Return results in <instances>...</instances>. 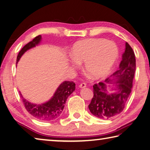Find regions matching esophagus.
I'll return each instance as SVG.
<instances>
[{
	"mask_svg": "<svg viewBox=\"0 0 150 150\" xmlns=\"http://www.w3.org/2000/svg\"><path fill=\"white\" fill-rule=\"evenodd\" d=\"M86 86V84L84 83H83L81 84H79V88H85Z\"/></svg>",
	"mask_w": 150,
	"mask_h": 150,
	"instance_id": "1",
	"label": "esophagus"
}]
</instances>
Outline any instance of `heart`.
Here are the masks:
<instances>
[{"mask_svg":"<svg viewBox=\"0 0 150 150\" xmlns=\"http://www.w3.org/2000/svg\"><path fill=\"white\" fill-rule=\"evenodd\" d=\"M118 48L112 41L89 39L78 42L71 51L72 66L84 64L85 71L94 79L107 75L118 57Z\"/></svg>","mask_w":150,"mask_h":150,"instance_id":"obj_1","label":"heart"}]
</instances>
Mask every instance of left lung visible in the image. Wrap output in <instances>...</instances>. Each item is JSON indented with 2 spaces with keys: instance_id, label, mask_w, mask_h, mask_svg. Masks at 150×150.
<instances>
[{
  "instance_id": "1",
  "label": "left lung",
  "mask_w": 150,
  "mask_h": 150,
  "mask_svg": "<svg viewBox=\"0 0 150 150\" xmlns=\"http://www.w3.org/2000/svg\"><path fill=\"white\" fill-rule=\"evenodd\" d=\"M135 70L134 51L126 42L118 69L103 83L93 86V97L88 108L93 116L100 119H109L122 112L131 92ZM107 87L110 88L109 91Z\"/></svg>"
}]
</instances>
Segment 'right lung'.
I'll return each instance as SVG.
<instances>
[{
  "mask_svg": "<svg viewBox=\"0 0 150 150\" xmlns=\"http://www.w3.org/2000/svg\"><path fill=\"white\" fill-rule=\"evenodd\" d=\"M42 41V36H38L25 45L19 51L17 57V64L26 51L39 45ZM75 90V84L72 81H64L62 83L55 91L52 98L42 104H35L29 102L20 93L26 110L34 118L42 121H51L59 117L65 106L68 97Z\"/></svg>",
  "mask_w": 150,
  "mask_h": 150,
  "instance_id": "add662e5",
  "label": "right lung"
}]
</instances>
